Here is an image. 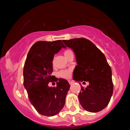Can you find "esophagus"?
Masks as SVG:
<instances>
[{"label": "esophagus", "mask_w": 130, "mask_h": 130, "mask_svg": "<svg viewBox=\"0 0 130 130\" xmlns=\"http://www.w3.org/2000/svg\"><path fill=\"white\" fill-rule=\"evenodd\" d=\"M69 84L72 85V84H73V81H72V80H69Z\"/></svg>", "instance_id": "esophagus-1"}]
</instances>
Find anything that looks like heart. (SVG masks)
<instances>
[{"label":"heart","instance_id":"obj_1","mask_svg":"<svg viewBox=\"0 0 130 130\" xmlns=\"http://www.w3.org/2000/svg\"><path fill=\"white\" fill-rule=\"evenodd\" d=\"M63 54L65 55V57L68 59V58L69 57V56L73 54L72 52L70 50H66L64 51ZM52 64H54V59L52 61ZM72 75V70L71 69H66V70H60L58 73V77H61L62 78H65V79H67L71 77Z\"/></svg>","mask_w":130,"mask_h":130}]
</instances>
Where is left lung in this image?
I'll use <instances>...</instances> for the list:
<instances>
[{"label":"left lung","instance_id":"1","mask_svg":"<svg viewBox=\"0 0 130 130\" xmlns=\"http://www.w3.org/2000/svg\"><path fill=\"white\" fill-rule=\"evenodd\" d=\"M63 42L75 54L77 65L73 80L89 83L86 88L81 86L78 95L81 106L89 112L101 111L108 105L113 92L112 72L105 56L94 43L84 38Z\"/></svg>","mask_w":130,"mask_h":130}]
</instances>
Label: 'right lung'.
Returning a JSON list of instances; mask_svg holds the SVG:
<instances>
[{
	"instance_id": "1",
	"label": "right lung",
	"mask_w": 130,
	"mask_h": 130,
	"mask_svg": "<svg viewBox=\"0 0 130 130\" xmlns=\"http://www.w3.org/2000/svg\"><path fill=\"white\" fill-rule=\"evenodd\" d=\"M61 48L65 46L61 40L39 41L32 46L25 61L24 86L31 104L44 116H55L62 109L70 87L67 80L52 75L53 57ZM50 82H57V86L50 88Z\"/></svg>"
}]
</instances>
